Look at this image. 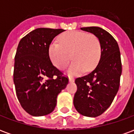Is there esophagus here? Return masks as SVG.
Here are the masks:
<instances>
[{
    "label": "esophagus",
    "mask_w": 134,
    "mask_h": 134,
    "mask_svg": "<svg viewBox=\"0 0 134 134\" xmlns=\"http://www.w3.org/2000/svg\"><path fill=\"white\" fill-rule=\"evenodd\" d=\"M69 81L71 82H72L75 81V79L73 78V77H70V78H69Z\"/></svg>",
    "instance_id": "esophagus-1"
}]
</instances>
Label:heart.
Here are the masks:
<instances>
[{
    "label": "heart",
    "instance_id": "heart-1",
    "mask_svg": "<svg viewBox=\"0 0 134 134\" xmlns=\"http://www.w3.org/2000/svg\"><path fill=\"white\" fill-rule=\"evenodd\" d=\"M59 41L50 44L49 56L59 70L67 67L71 59L75 62L69 67L68 73L72 75L90 72L98 64L102 49L100 39L95 34L72 31L60 36Z\"/></svg>",
    "mask_w": 134,
    "mask_h": 134
}]
</instances>
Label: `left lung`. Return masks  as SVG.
I'll return each mask as SVG.
<instances>
[{"instance_id":"8db88e82","label":"left lung","mask_w":134,"mask_h":134,"mask_svg":"<svg viewBox=\"0 0 134 134\" xmlns=\"http://www.w3.org/2000/svg\"><path fill=\"white\" fill-rule=\"evenodd\" d=\"M81 30L97 36L102 50L96 69L75 79L77 90L73 103L80 114L97 117L108 108L118 93L122 72L121 53L116 40L105 30L96 26Z\"/></svg>"}]
</instances>
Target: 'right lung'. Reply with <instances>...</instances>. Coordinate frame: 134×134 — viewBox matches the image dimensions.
Returning a JSON list of instances; mask_svg holds the SVG:
<instances>
[{
    "mask_svg": "<svg viewBox=\"0 0 134 134\" xmlns=\"http://www.w3.org/2000/svg\"><path fill=\"white\" fill-rule=\"evenodd\" d=\"M64 29L38 28L19 42L14 62L13 82L21 107L33 116L52 113L58 94L69 79L54 67L49 56L53 38Z\"/></svg>",
    "mask_w": 134,
    "mask_h": 134,
    "instance_id": "1",
    "label": "right lung"
}]
</instances>
